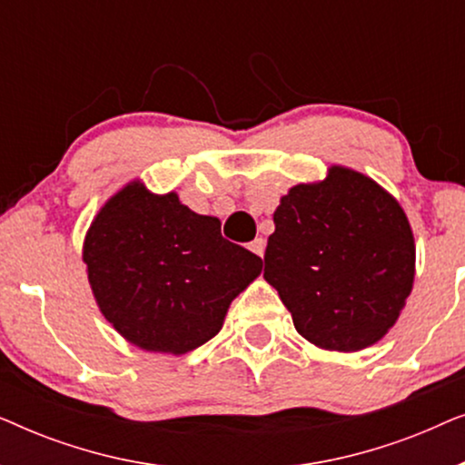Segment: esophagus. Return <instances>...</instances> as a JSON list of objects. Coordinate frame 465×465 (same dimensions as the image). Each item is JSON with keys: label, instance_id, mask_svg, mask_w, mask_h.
I'll return each instance as SVG.
<instances>
[{"label": "esophagus", "instance_id": "esophagus-1", "mask_svg": "<svg viewBox=\"0 0 465 465\" xmlns=\"http://www.w3.org/2000/svg\"><path fill=\"white\" fill-rule=\"evenodd\" d=\"M264 247H266V241H264L262 237H256V239H253L252 243H250V250H252L253 253H256V256H260V258L264 256Z\"/></svg>", "mask_w": 465, "mask_h": 465}]
</instances>
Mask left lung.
Instances as JSON below:
<instances>
[{"label": "left lung", "instance_id": "1", "mask_svg": "<svg viewBox=\"0 0 465 465\" xmlns=\"http://www.w3.org/2000/svg\"><path fill=\"white\" fill-rule=\"evenodd\" d=\"M264 279L296 332L326 351H361L393 328L415 282V237L400 203L341 164L298 183L272 213Z\"/></svg>", "mask_w": 465, "mask_h": 465}]
</instances>
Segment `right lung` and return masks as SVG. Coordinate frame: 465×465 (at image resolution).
<instances>
[{"instance_id":"add662e5","label":"right lung","mask_w":465,"mask_h":465,"mask_svg":"<svg viewBox=\"0 0 465 465\" xmlns=\"http://www.w3.org/2000/svg\"><path fill=\"white\" fill-rule=\"evenodd\" d=\"M82 260L97 307L143 351L183 355L213 339L228 307L262 260L226 241L220 220L194 213L175 193L133 180L88 226Z\"/></svg>"}]
</instances>
